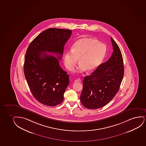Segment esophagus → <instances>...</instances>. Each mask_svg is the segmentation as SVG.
<instances>
[{"label":"esophagus","mask_w":146,"mask_h":146,"mask_svg":"<svg viewBox=\"0 0 146 146\" xmlns=\"http://www.w3.org/2000/svg\"><path fill=\"white\" fill-rule=\"evenodd\" d=\"M80 81H81V80L80 78H78L77 80H74V82H80Z\"/></svg>","instance_id":"34e87169"}]
</instances>
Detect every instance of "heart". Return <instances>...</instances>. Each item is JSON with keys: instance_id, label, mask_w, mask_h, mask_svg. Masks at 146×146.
I'll return each mask as SVG.
<instances>
[{"instance_id": "b5f03b06", "label": "heart", "mask_w": 146, "mask_h": 146, "mask_svg": "<svg viewBox=\"0 0 146 146\" xmlns=\"http://www.w3.org/2000/svg\"><path fill=\"white\" fill-rule=\"evenodd\" d=\"M106 53V46L96 39L83 37L74 43L72 50L64 56V64L68 70H72L78 62L80 64L76 71L82 72L86 70L90 72L101 64Z\"/></svg>"}]
</instances>
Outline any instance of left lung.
<instances>
[{"label":"left lung","mask_w":146,"mask_h":146,"mask_svg":"<svg viewBox=\"0 0 146 146\" xmlns=\"http://www.w3.org/2000/svg\"><path fill=\"white\" fill-rule=\"evenodd\" d=\"M111 40L113 49L111 56L83 80L80 101L87 109L101 108L109 103L118 92L123 79L124 66L121 52L111 37Z\"/></svg>","instance_id":"left-lung-1"}]
</instances>
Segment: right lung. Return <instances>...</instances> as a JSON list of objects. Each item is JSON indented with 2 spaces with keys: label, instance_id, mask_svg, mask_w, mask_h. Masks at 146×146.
I'll return each instance as SVG.
<instances>
[{
  "label": "right lung",
  "instance_id": "right-lung-1",
  "mask_svg": "<svg viewBox=\"0 0 146 146\" xmlns=\"http://www.w3.org/2000/svg\"><path fill=\"white\" fill-rule=\"evenodd\" d=\"M67 29L50 28L31 41L25 57V76L31 93L44 105L53 107L64 100L69 75L59 65L64 47L72 35ZM57 54L58 58L46 54Z\"/></svg>",
  "mask_w": 146,
  "mask_h": 146
}]
</instances>
